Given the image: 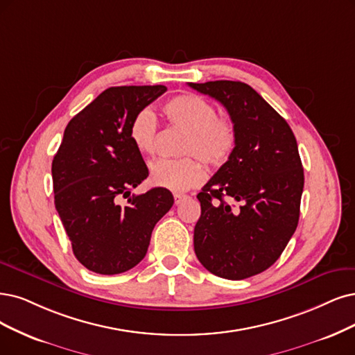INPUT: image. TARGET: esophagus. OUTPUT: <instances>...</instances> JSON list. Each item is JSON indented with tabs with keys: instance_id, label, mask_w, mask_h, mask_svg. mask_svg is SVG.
I'll return each instance as SVG.
<instances>
[{
	"instance_id": "obj_1",
	"label": "esophagus",
	"mask_w": 355,
	"mask_h": 355,
	"mask_svg": "<svg viewBox=\"0 0 355 355\" xmlns=\"http://www.w3.org/2000/svg\"><path fill=\"white\" fill-rule=\"evenodd\" d=\"M184 200H187V196L186 194H174V202H175V205H181L182 202Z\"/></svg>"
}]
</instances>
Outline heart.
<instances>
[{
    "mask_svg": "<svg viewBox=\"0 0 355 355\" xmlns=\"http://www.w3.org/2000/svg\"><path fill=\"white\" fill-rule=\"evenodd\" d=\"M164 114L171 125L184 130L180 153L191 156L155 162L150 168L152 184L173 191L198 186L202 166L193 156L211 169L227 164L237 144V130L231 118L218 115L214 103L196 95H180L164 105ZM156 131V116L150 108H143L131 118L128 136L141 155H153Z\"/></svg>",
    "mask_w": 355,
    "mask_h": 355,
    "instance_id": "obj_1",
    "label": "heart"
}]
</instances>
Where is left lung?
Listing matches in <instances>:
<instances>
[{"mask_svg": "<svg viewBox=\"0 0 355 355\" xmlns=\"http://www.w3.org/2000/svg\"><path fill=\"white\" fill-rule=\"evenodd\" d=\"M219 101L237 130L227 164L198 194L194 252L216 277L245 279L279 259L298 225L304 171L291 127L243 82L189 83Z\"/></svg>", "mask_w": 355, "mask_h": 355, "instance_id": "1", "label": "left lung"}]
</instances>
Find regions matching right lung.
<instances>
[{"label": "right lung", "mask_w": 355, "mask_h": 355, "mask_svg": "<svg viewBox=\"0 0 355 355\" xmlns=\"http://www.w3.org/2000/svg\"><path fill=\"white\" fill-rule=\"evenodd\" d=\"M165 92L162 85L110 87L64 130L52 161L55 209L76 259L95 273L135 268L146 256L156 222L174 205L164 187L130 196L149 175L128 136L131 118Z\"/></svg>", "instance_id": "1"}]
</instances>
